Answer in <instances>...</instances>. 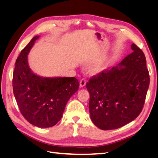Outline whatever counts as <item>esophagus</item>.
<instances>
[{
  "label": "esophagus",
  "mask_w": 158,
  "mask_h": 158,
  "mask_svg": "<svg viewBox=\"0 0 158 158\" xmlns=\"http://www.w3.org/2000/svg\"><path fill=\"white\" fill-rule=\"evenodd\" d=\"M85 84H86V81H85L84 79H82L80 80V87H84V86H85Z\"/></svg>",
  "instance_id": "obj_1"
}]
</instances>
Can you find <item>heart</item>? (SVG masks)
<instances>
[{
  "label": "heart",
  "mask_w": 158,
  "mask_h": 158,
  "mask_svg": "<svg viewBox=\"0 0 158 158\" xmlns=\"http://www.w3.org/2000/svg\"><path fill=\"white\" fill-rule=\"evenodd\" d=\"M105 64L103 62H99V63H95L91 66L89 69V71L92 74H97L100 73L104 69Z\"/></svg>",
  "instance_id": "b5f03b06"
}]
</instances>
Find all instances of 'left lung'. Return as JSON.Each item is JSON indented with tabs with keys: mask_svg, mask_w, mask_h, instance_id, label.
Masks as SVG:
<instances>
[{
	"mask_svg": "<svg viewBox=\"0 0 158 158\" xmlns=\"http://www.w3.org/2000/svg\"><path fill=\"white\" fill-rule=\"evenodd\" d=\"M132 53L117 66L91 78L89 110L94 125L102 130H113L131 123L144 106L150 76L143 51L131 45Z\"/></svg>",
	"mask_w": 158,
	"mask_h": 158,
	"instance_id": "left-lung-1",
	"label": "left lung"
}]
</instances>
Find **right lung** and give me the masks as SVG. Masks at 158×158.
Instances as JSON below:
<instances>
[{
  "label": "right lung",
  "mask_w": 158,
  "mask_h": 158,
  "mask_svg": "<svg viewBox=\"0 0 158 158\" xmlns=\"http://www.w3.org/2000/svg\"><path fill=\"white\" fill-rule=\"evenodd\" d=\"M39 37H33L16 59L12 86L23 117L33 125L49 128L60 120L66 103L80 84L74 77L46 78L33 73L27 55Z\"/></svg>",
  "instance_id": "1"
}]
</instances>
